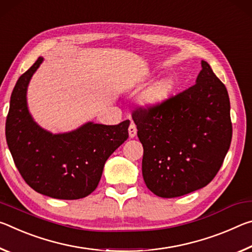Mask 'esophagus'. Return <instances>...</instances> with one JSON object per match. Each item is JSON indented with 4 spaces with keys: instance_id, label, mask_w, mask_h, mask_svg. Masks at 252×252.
<instances>
[{
    "instance_id": "obj_1",
    "label": "esophagus",
    "mask_w": 252,
    "mask_h": 252,
    "mask_svg": "<svg viewBox=\"0 0 252 252\" xmlns=\"http://www.w3.org/2000/svg\"><path fill=\"white\" fill-rule=\"evenodd\" d=\"M136 133H137V128H136V125L134 123H131L129 127H128V134L130 138H134L136 136Z\"/></svg>"
}]
</instances>
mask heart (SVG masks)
I'll return each mask as SVG.
<instances>
[{"instance_id":"1","label":"heart","mask_w":252,"mask_h":252,"mask_svg":"<svg viewBox=\"0 0 252 252\" xmlns=\"http://www.w3.org/2000/svg\"><path fill=\"white\" fill-rule=\"evenodd\" d=\"M172 88V84L170 80H164L162 82H159L155 86L154 88H152L151 92H148L145 97H144V101L147 105H155L159 102L162 99L167 96L171 92Z\"/></svg>"}]
</instances>
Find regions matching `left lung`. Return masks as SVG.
<instances>
[{
  "mask_svg": "<svg viewBox=\"0 0 252 252\" xmlns=\"http://www.w3.org/2000/svg\"><path fill=\"white\" fill-rule=\"evenodd\" d=\"M196 84L162 104L133 111L143 144L146 187L176 197L208 185L219 172L232 138L225 86L207 61Z\"/></svg>",
  "mask_w": 252,
  "mask_h": 252,
  "instance_id": "left-lung-1",
  "label": "left lung"
}]
</instances>
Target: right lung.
Masks as SVG:
<instances>
[{
  "label": "right lung",
  "mask_w": 252,
  "mask_h": 252,
  "mask_svg": "<svg viewBox=\"0 0 252 252\" xmlns=\"http://www.w3.org/2000/svg\"><path fill=\"white\" fill-rule=\"evenodd\" d=\"M42 61L39 57L12 92L5 124L7 146L20 174L34 191L53 199H82L96 189L106 160L128 138L129 121L118 125L88 122L63 134L42 128L27 102L29 82Z\"/></svg>",
  "instance_id": "right-lung-1"
}]
</instances>
